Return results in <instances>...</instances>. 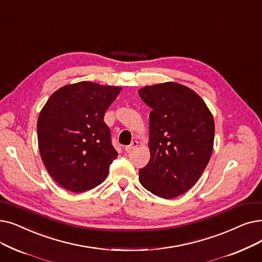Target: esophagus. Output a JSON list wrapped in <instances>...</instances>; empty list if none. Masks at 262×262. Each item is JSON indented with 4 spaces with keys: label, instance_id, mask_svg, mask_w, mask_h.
<instances>
[{
    "label": "esophagus",
    "instance_id": "1",
    "mask_svg": "<svg viewBox=\"0 0 262 262\" xmlns=\"http://www.w3.org/2000/svg\"><path fill=\"white\" fill-rule=\"evenodd\" d=\"M137 146H138V142H137V141H133L129 145L125 146V151H126L127 153H129V152H132L133 150H135Z\"/></svg>",
    "mask_w": 262,
    "mask_h": 262
}]
</instances>
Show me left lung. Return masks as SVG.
I'll list each match as a JSON object with an SVG mask.
<instances>
[{
  "mask_svg": "<svg viewBox=\"0 0 262 262\" xmlns=\"http://www.w3.org/2000/svg\"><path fill=\"white\" fill-rule=\"evenodd\" d=\"M138 93L152 109L151 158L139 169V181L158 197H178L195 185L210 161L213 117L198 94L176 82L145 86Z\"/></svg>",
  "mask_w": 262,
  "mask_h": 262,
  "instance_id": "1",
  "label": "left lung"
}]
</instances>
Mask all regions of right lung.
Listing matches in <instances>:
<instances>
[{
	"mask_svg": "<svg viewBox=\"0 0 262 262\" xmlns=\"http://www.w3.org/2000/svg\"><path fill=\"white\" fill-rule=\"evenodd\" d=\"M120 91L118 86L78 82L59 89L41 109L37 121L40 156L63 188L82 192L107 178L118 152L104 116Z\"/></svg>",
	"mask_w": 262,
	"mask_h": 262,
	"instance_id": "obj_1",
	"label": "right lung"
}]
</instances>
